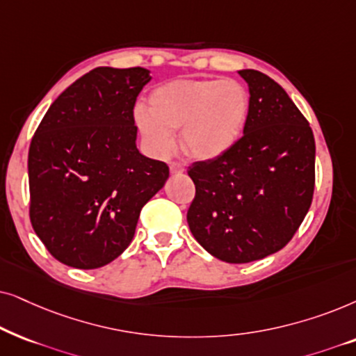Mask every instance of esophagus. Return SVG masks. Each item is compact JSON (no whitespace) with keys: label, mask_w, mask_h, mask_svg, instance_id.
Segmentation results:
<instances>
[{"label":"esophagus","mask_w":356,"mask_h":356,"mask_svg":"<svg viewBox=\"0 0 356 356\" xmlns=\"http://www.w3.org/2000/svg\"><path fill=\"white\" fill-rule=\"evenodd\" d=\"M169 169H170V174L177 175V174H182L184 170H186V168H184V164L177 163V161H174V163L169 164Z\"/></svg>","instance_id":"34e87169"}]
</instances>
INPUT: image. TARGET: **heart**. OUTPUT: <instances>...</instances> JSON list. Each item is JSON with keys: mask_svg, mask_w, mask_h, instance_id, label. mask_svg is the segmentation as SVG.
Masks as SVG:
<instances>
[{"mask_svg": "<svg viewBox=\"0 0 356 356\" xmlns=\"http://www.w3.org/2000/svg\"><path fill=\"white\" fill-rule=\"evenodd\" d=\"M249 92L234 79H186L156 88L149 107L135 108V122L158 154L174 148V129H182L184 149L193 158H216L243 134Z\"/></svg>", "mask_w": 356, "mask_h": 356, "instance_id": "obj_1", "label": "heart"}]
</instances>
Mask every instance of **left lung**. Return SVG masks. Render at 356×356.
Here are the masks:
<instances>
[{"mask_svg": "<svg viewBox=\"0 0 356 356\" xmlns=\"http://www.w3.org/2000/svg\"><path fill=\"white\" fill-rule=\"evenodd\" d=\"M250 106L244 135L226 153L197 161L187 222L203 249L227 264H248L290 243L309 210L316 143L309 122L280 84L241 70Z\"/></svg>", "mask_w": 356, "mask_h": 356, "instance_id": "left-lung-1", "label": "left lung"}]
</instances>
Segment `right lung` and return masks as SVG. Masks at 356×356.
<instances>
[{
    "label": "right lung",
    "instance_id": "1",
    "mask_svg": "<svg viewBox=\"0 0 356 356\" xmlns=\"http://www.w3.org/2000/svg\"><path fill=\"white\" fill-rule=\"evenodd\" d=\"M149 71L99 66L51 104L29 148V216L47 250L99 268L134 239L145 203L169 177L136 149L134 107Z\"/></svg>",
    "mask_w": 356,
    "mask_h": 356
}]
</instances>
